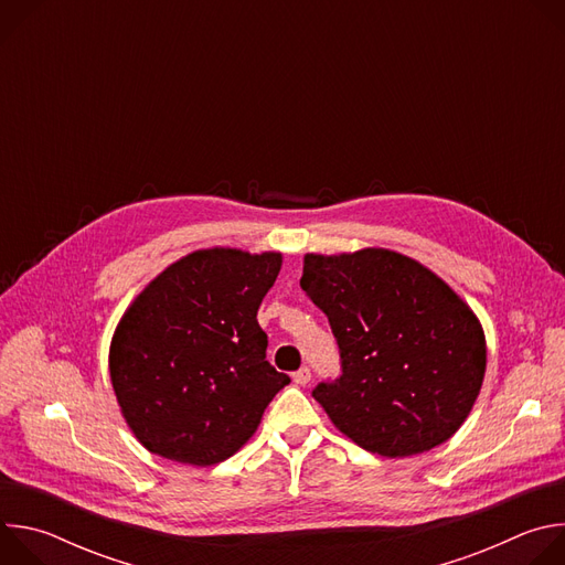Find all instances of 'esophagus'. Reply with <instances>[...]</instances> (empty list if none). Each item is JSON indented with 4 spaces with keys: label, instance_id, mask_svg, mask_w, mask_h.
<instances>
[{
    "label": "esophagus",
    "instance_id": "34e87169",
    "mask_svg": "<svg viewBox=\"0 0 565 565\" xmlns=\"http://www.w3.org/2000/svg\"><path fill=\"white\" fill-rule=\"evenodd\" d=\"M292 382L299 384V386H306V384L310 382V369L301 366L299 371H295V373H292Z\"/></svg>",
    "mask_w": 565,
    "mask_h": 565
}]
</instances>
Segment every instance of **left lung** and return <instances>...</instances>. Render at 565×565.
<instances>
[{
  "label": "left lung",
  "mask_w": 565,
  "mask_h": 565,
  "mask_svg": "<svg viewBox=\"0 0 565 565\" xmlns=\"http://www.w3.org/2000/svg\"><path fill=\"white\" fill-rule=\"evenodd\" d=\"M301 288L329 317L342 375L312 397L355 445L386 458L449 440L480 393L486 333L420 262L386 248L306 255Z\"/></svg>",
  "instance_id": "1"
}]
</instances>
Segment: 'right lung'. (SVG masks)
Listing matches in <instances>:
<instances>
[{
    "label": "right lung",
    "instance_id": "right-lung-1",
    "mask_svg": "<svg viewBox=\"0 0 565 565\" xmlns=\"http://www.w3.org/2000/svg\"><path fill=\"white\" fill-rule=\"evenodd\" d=\"M281 253H190L129 303L109 347L122 418L151 454L207 467L244 447L290 382L257 321Z\"/></svg>",
    "mask_w": 565,
    "mask_h": 565
}]
</instances>
